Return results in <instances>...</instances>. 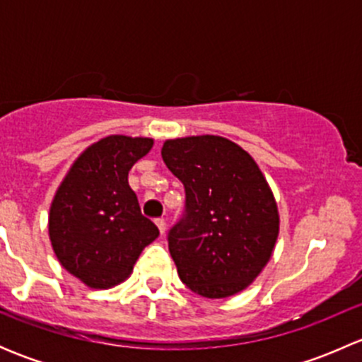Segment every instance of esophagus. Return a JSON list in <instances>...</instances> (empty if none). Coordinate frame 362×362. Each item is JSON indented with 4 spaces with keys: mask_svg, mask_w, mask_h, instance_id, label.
Instances as JSON below:
<instances>
[{
    "mask_svg": "<svg viewBox=\"0 0 362 362\" xmlns=\"http://www.w3.org/2000/svg\"><path fill=\"white\" fill-rule=\"evenodd\" d=\"M156 224H158L160 235H164V233H166V221H164V218H158V221H156Z\"/></svg>",
    "mask_w": 362,
    "mask_h": 362,
    "instance_id": "1",
    "label": "esophagus"
}]
</instances>
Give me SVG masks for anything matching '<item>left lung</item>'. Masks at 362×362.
Segmentation results:
<instances>
[{
	"mask_svg": "<svg viewBox=\"0 0 362 362\" xmlns=\"http://www.w3.org/2000/svg\"><path fill=\"white\" fill-rule=\"evenodd\" d=\"M168 170L184 184V217L168 233L178 276L203 298L247 289L279 236L273 192L249 152L214 134L166 140Z\"/></svg>",
	"mask_w": 362,
	"mask_h": 362,
	"instance_id": "1",
	"label": "left lung"
}]
</instances>
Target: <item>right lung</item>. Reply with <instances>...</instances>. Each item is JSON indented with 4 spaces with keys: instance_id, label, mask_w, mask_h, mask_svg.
I'll use <instances>...</instances> for the list:
<instances>
[{
    "instance_id": "right-lung-1",
    "label": "right lung",
    "mask_w": 362,
    "mask_h": 362,
    "mask_svg": "<svg viewBox=\"0 0 362 362\" xmlns=\"http://www.w3.org/2000/svg\"><path fill=\"white\" fill-rule=\"evenodd\" d=\"M152 145V138H101L76 158L54 196L52 249L61 266L90 289L124 282L141 250L159 236L127 182L133 164Z\"/></svg>"
}]
</instances>
